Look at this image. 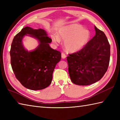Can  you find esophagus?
Returning <instances> with one entry per match:
<instances>
[{
    "mask_svg": "<svg viewBox=\"0 0 120 120\" xmlns=\"http://www.w3.org/2000/svg\"><path fill=\"white\" fill-rule=\"evenodd\" d=\"M61 57H62V59H65L66 58V55H65L64 52H62L61 53Z\"/></svg>",
    "mask_w": 120,
    "mask_h": 120,
    "instance_id": "obj_1",
    "label": "esophagus"
}]
</instances>
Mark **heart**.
<instances>
[{
  "instance_id": "obj_1",
  "label": "heart",
  "mask_w": 120,
  "mask_h": 120,
  "mask_svg": "<svg viewBox=\"0 0 120 120\" xmlns=\"http://www.w3.org/2000/svg\"><path fill=\"white\" fill-rule=\"evenodd\" d=\"M58 35H52L53 42L57 44L60 38L65 41L64 46L68 51L74 52L85 46L90 39V34L88 30L84 29L80 25L73 24L63 28L58 32Z\"/></svg>"
}]
</instances>
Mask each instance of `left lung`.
I'll list each match as a JSON object with an SVG mask.
<instances>
[{
	"label": "left lung",
	"mask_w": 120,
	"mask_h": 120,
	"mask_svg": "<svg viewBox=\"0 0 120 120\" xmlns=\"http://www.w3.org/2000/svg\"><path fill=\"white\" fill-rule=\"evenodd\" d=\"M95 35L78 52L68 54V73L75 85L87 86L99 80L107 71L110 46L105 34L96 26Z\"/></svg>",
	"instance_id": "obj_1"
}]
</instances>
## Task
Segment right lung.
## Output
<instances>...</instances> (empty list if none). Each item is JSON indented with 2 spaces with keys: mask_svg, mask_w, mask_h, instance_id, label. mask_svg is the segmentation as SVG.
I'll return each instance as SVG.
<instances>
[{
  "mask_svg": "<svg viewBox=\"0 0 120 120\" xmlns=\"http://www.w3.org/2000/svg\"><path fill=\"white\" fill-rule=\"evenodd\" d=\"M29 34L40 42L34 51L28 52L22 44V39ZM52 40L42 29L25 27L14 37L10 49L11 64L14 75L22 85L30 90L44 89L50 85L56 64L61 58L59 51L53 49Z\"/></svg>",
  "mask_w": 120,
  "mask_h": 120,
  "instance_id": "1",
  "label": "right lung"
}]
</instances>
